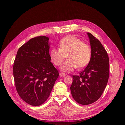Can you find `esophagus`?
<instances>
[{
    "mask_svg": "<svg viewBox=\"0 0 125 125\" xmlns=\"http://www.w3.org/2000/svg\"><path fill=\"white\" fill-rule=\"evenodd\" d=\"M59 75H60V76H66V74H64L63 73H60L59 74Z\"/></svg>",
    "mask_w": 125,
    "mask_h": 125,
    "instance_id": "obj_1",
    "label": "esophagus"
}]
</instances>
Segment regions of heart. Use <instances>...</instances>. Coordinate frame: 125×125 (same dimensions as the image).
<instances>
[{"mask_svg":"<svg viewBox=\"0 0 125 125\" xmlns=\"http://www.w3.org/2000/svg\"><path fill=\"white\" fill-rule=\"evenodd\" d=\"M58 47L59 49H52L49 56L55 66H59L66 55L67 59L60 67L63 72L69 73L77 67L81 69L86 67L92 56L90 46L74 36H68L62 39Z\"/></svg>","mask_w":125,"mask_h":125,"instance_id":"heart-1","label":"heart"}]
</instances>
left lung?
Returning a JSON list of instances; mask_svg holds the SVG:
<instances>
[{
	"label": "left lung",
	"instance_id": "left-lung-1",
	"mask_svg": "<svg viewBox=\"0 0 125 125\" xmlns=\"http://www.w3.org/2000/svg\"><path fill=\"white\" fill-rule=\"evenodd\" d=\"M92 56L87 67L79 75H73L70 87L73 98L82 105L94 103L99 98L106 86L109 77V59L99 41L87 32Z\"/></svg>",
	"mask_w": 125,
	"mask_h": 125
}]
</instances>
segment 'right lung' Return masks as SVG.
<instances>
[{
  "mask_svg": "<svg viewBox=\"0 0 125 125\" xmlns=\"http://www.w3.org/2000/svg\"><path fill=\"white\" fill-rule=\"evenodd\" d=\"M49 40L44 36L31 39L19 48L14 61L16 90L23 101L32 106L47 100L59 75L50 61Z\"/></svg>",
  "mask_w": 125,
  "mask_h": 125,
  "instance_id": "add662e5",
  "label": "right lung"
}]
</instances>
